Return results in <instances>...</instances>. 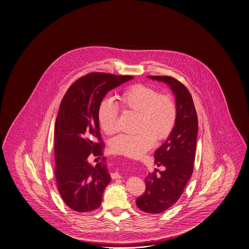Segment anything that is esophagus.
Instances as JSON below:
<instances>
[{
	"mask_svg": "<svg viewBox=\"0 0 249 249\" xmlns=\"http://www.w3.org/2000/svg\"><path fill=\"white\" fill-rule=\"evenodd\" d=\"M111 178H112V179H118V178H120L121 177H120V175L118 173H112L111 174Z\"/></svg>",
	"mask_w": 249,
	"mask_h": 249,
	"instance_id": "1",
	"label": "esophagus"
}]
</instances>
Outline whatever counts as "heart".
I'll use <instances>...</instances> for the list:
<instances>
[{
	"label": "heart",
	"instance_id": "1",
	"mask_svg": "<svg viewBox=\"0 0 249 249\" xmlns=\"http://www.w3.org/2000/svg\"><path fill=\"white\" fill-rule=\"evenodd\" d=\"M123 111L137 114L134 135L114 137L110 146L115 154L139 157L170 135L177 121V106L168 94H159L156 89L142 84L129 86L118 95ZM100 127L105 134L114 135L117 131L118 111L109 99L101 101L97 110Z\"/></svg>",
	"mask_w": 249,
	"mask_h": 249
}]
</instances>
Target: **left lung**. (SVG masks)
<instances>
[{"label":"left lung","mask_w":249,"mask_h":249,"mask_svg":"<svg viewBox=\"0 0 249 249\" xmlns=\"http://www.w3.org/2000/svg\"><path fill=\"white\" fill-rule=\"evenodd\" d=\"M148 78L170 86L178 111L169 137L155 152V163L164 170L155 169L146 177L145 191L135 201L143 212L159 213L177 203L192 176L198 121L192 96L182 83L171 76L149 75Z\"/></svg>","instance_id":"8db88e82"}]
</instances>
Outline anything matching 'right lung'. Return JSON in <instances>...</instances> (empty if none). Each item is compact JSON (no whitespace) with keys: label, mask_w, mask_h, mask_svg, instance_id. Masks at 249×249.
I'll list each match as a JSON object with an SVG mask.
<instances>
[{"label":"right lung","mask_w":249,"mask_h":249,"mask_svg":"<svg viewBox=\"0 0 249 249\" xmlns=\"http://www.w3.org/2000/svg\"><path fill=\"white\" fill-rule=\"evenodd\" d=\"M134 77L106 72L82 76L65 92L54 130V175L64 203L76 212L99 207L103 193L111 181L106 158L94 166L88 157L102 156L97 110L107 92Z\"/></svg>","instance_id":"add662e5"}]
</instances>
